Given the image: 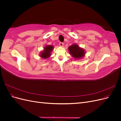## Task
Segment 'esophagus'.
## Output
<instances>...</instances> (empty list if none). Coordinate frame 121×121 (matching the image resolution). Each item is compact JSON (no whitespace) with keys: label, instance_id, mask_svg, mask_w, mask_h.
I'll return each mask as SVG.
<instances>
[{"label":"esophagus","instance_id":"1","mask_svg":"<svg viewBox=\"0 0 121 121\" xmlns=\"http://www.w3.org/2000/svg\"><path fill=\"white\" fill-rule=\"evenodd\" d=\"M60 46L61 47H63L64 46V43L63 42H60Z\"/></svg>","mask_w":121,"mask_h":121}]
</instances>
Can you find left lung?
<instances>
[{
    "label": "left lung",
    "mask_w": 121,
    "mask_h": 121,
    "mask_svg": "<svg viewBox=\"0 0 121 121\" xmlns=\"http://www.w3.org/2000/svg\"><path fill=\"white\" fill-rule=\"evenodd\" d=\"M69 51L71 56L75 59H81L85 54V51L83 48L80 47L76 44H74L69 47Z\"/></svg>",
    "instance_id": "1"
}]
</instances>
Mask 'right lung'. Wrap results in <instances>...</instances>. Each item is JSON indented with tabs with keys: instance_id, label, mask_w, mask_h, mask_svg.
<instances>
[{
	"instance_id": "right-lung-1",
	"label": "right lung",
	"mask_w": 121,
	"mask_h": 121,
	"mask_svg": "<svg viewBox=\"0 0 121 121\" xmlns=\"http://www.w3.org/2000/svg\"><path fill=\"white\" fill-rule=\"evenodd\" d=\"M53 47L54 46L52 45H46L44 47V49L40 52V56L44 59L49 57L51 56V52L53 49Z\"/></svg>"
}]
</instances>
